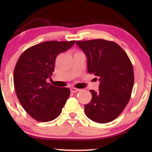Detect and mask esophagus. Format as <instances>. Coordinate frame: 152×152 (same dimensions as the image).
Returning a JSON list of instances; mask_svg holds the SVG:
<instances>
[{
    "label": "esophagus",
    "instance_id": "34e87169",
    "mask_svg": "<svg viewBox=\"0 0 152 152\" xmlns=\"http://www.w3.org/2000/svg\"><path fill=\"white\" fill-rule=\"evenodd\" d=\"M70 90H71L72 92H73V93L77 92V91H80V89H78V88H74V87H72V88H70Z\"/></svg>",
    "mask_w": 152,
    "mask_h": 152
}]
</instances>
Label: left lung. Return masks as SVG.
I'll list each match as a JSON object with an SVG mask.
<instances>
[{"label":"left lung","instance_id":"left-lung-1","mask_svg":"<svg viewBox=\"0 0 152 152\" xmlns=\"http://www.w3.org/2000/svg\"><path fill=\"white\" fill-rule=\"evenodd\" d=\"M76 44L86 57L88 72L94 73L100 82L98 91L90 90L92 97L84 106L86 115L99 124L111 122L122 113L130 99L134 86L132 63L115 42L97 39Z\"/></svg>","mask_w":152,"mask_h":152}]
</instances>
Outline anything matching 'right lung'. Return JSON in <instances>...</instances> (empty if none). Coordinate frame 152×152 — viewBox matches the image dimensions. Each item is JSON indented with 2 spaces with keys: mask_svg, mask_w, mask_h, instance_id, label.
I'll use <instances>...</instances> for the list:
<instances>
[{
  "mask_svg": "<svg viewBox=\"0 0 152 152\" xmlns=\"http://www.w3.org/2000/svg\"><path fill=\"white\" fill-rule=\"evenodd\" d=\"M72 41H46L28 48L19 58L14 70L16 94L24 110L40 122L58 118L69 97L68 88L46 82L55 71L58 54L69 49Z\"/></svg>",
  "mask_w": 152,
  "mask_h": 152,
  "instance_id": "1",
  "label": "right lung"
}]
</instances>
